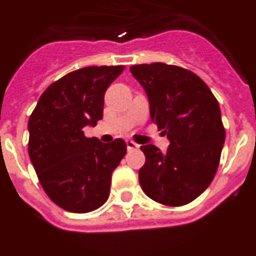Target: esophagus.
<instances>
[{
	"instance_id": "34e87169",
	"label": "esophagus",
	"mask_w": 256,
	"mask_h": 256,
	"mask_svg": "<svg viewBox=\"0 0 256 256\" xmlns=\"http://www.w3.org/2000/svg\"><path fill=\"white\" fill-rule=\"evenodd\" d=\"M126 146H128V150H136V148H139V144H136L135 142L130 140V139L126 140Z\"/></svg>"
}]
</instances>
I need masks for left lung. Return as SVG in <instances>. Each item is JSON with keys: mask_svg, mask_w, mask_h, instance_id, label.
<instances>
[{"mask_svg": "<svg viewBox=\"0 0 256 256\" xmlns=\"http://www.w3.org/2000/svg\"><path fill=\"white\" fill-rule=\"evenodd\" d=\"M130 72L147 94L152 122L170 142L166 152L140 147L142 190L161 204H188L210 186L220 162L225 130L218 100L196 74L180 66L154 62Z\"/></svg>", "mask_w": 256, "mask_h": 256, "instance_id": "obj_1", "label": "left lung"}]
</instances>
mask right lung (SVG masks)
<instances>
[{
	"instance_id": "obj_1",
	"label": "right lung",
	"mask_w": 256,
	"mask_h": 256,
	"mask_svg": "<svg viewBox=\"0 0 256 256\" xmlns=\"http://www.w3.org/2000/svg\"><path fill=\"white\" fill-rule=\"evenodd\" d=\"M124 66H88L52 83L28 121V154L52 200L74 214L98 210L109 196L112 173L126 143L86 138L83 128L102 118L106 88Z\"/></svg>"
}]
</instances>
